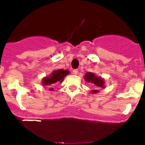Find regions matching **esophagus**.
<instances>
[{
    "label": "esophagus",
    "mask_w": 145,
    "mask_h": 145,
    "mask_svg": "<svg viewBox=\"0 0 145 145\" xmlns=\"http://www.w3.org/2000/svg\"><path fill=\"white\" fill-rule=\"evenodd\" d=\"M72 72H73L74 75H77V74H78V70H77V69H75V70H72Z\"/></svg>",
    "instance_id": "1"
}]
</instances>
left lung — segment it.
Wrapping results in <instances>:
<instances>
[{
  "label": "left lung",
  "instance_id": "8db88e82",
  "mask_svg": "<svg viewBox=\"0 0 145 145\" xmlns=\"http://www.w3.org/2000/svg\"><path fill=\"white\" fill-rule=\"evenodd\" d=\"M85 80H87L88 82H92L93 84H95L96 86L99 87H102L103 86V80L100 78H97L95 76V75L91 72H88L86 75L85 76ZM98 91L97 90H93L92 91L93 93H97Z\"/></svg>",
  "mask_w": 145,
  "mask_h": 145
}]
</instances>
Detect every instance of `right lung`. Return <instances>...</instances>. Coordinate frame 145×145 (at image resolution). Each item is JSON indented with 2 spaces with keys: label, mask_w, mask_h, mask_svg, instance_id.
I'll list each match as a JSON object with an SVG mask.
<instances>
[{
  "label": "right lung",
  "mask_w": 145,
  "mask_h": 145,
  "mask_svg": "<svg viewBox=\"0 0 145 145\" xmlns=\"http://www.w3.org/2000/svg\"><path fill=\"white\" fill-rule=\"evenodd\" d=\"M68 74L69 71H67V70H56V71H54L52 72V76L47 77V78H45L43 79V85L54 86L55 84H57V82L61 83L62 80H64V78ZM50 90L53 91V88H51Z\"/></svg>",
  "instance_id": "obj_1"
}]
</instances>
